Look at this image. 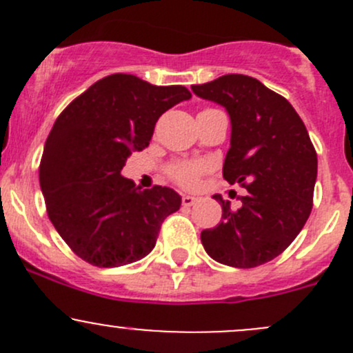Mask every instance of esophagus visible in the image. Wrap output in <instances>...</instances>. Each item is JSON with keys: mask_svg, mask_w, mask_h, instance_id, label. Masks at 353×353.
I'll list each match as a JSON object with an SVG mask.
<instances>
[{"mask_svg": "<svg viewBox=\"0 0 353 353\" xmlns=\"http://www.w3.org/2000/svg\"><path fill=\"white\" fill-rule=\"evenodd\" d=\"M198 201V198H194V196H191V194H184L183 196V206H193L194 203Z\"/></svg>", "mask_w": 353, "mask_h": 353, "instance_id": "34e87169", "label": "esophagus"}]
</instances>
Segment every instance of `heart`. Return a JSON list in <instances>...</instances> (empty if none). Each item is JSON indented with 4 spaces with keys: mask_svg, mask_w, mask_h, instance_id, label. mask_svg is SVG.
Returning a JSON list of instances; mask_svg holds the SVG:
<instances>
[{
    "mask_svg": "<svg viewBox=\"0 0 353 353\" xmlns=\"http://www.w3.org/2000/svg\"><path fill=\"white\" fill-rule=\"evenodd\" d=\"M203 172V163L198 162H186V163H177L170 169V176L176 183L181 186L193 188L198 183L199 174Z\"/></svg>",
    "mask_w": 353,
    "mask_h": 353,
    "instance_id": "obj_1",
    "label": "heart"
}]
</instances>
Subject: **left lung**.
Here are the masks:
<instances>
[{
  "mask_svg": "<svg viewBox=\"0 0 353 353\" xmlns=\"http://www.w3.org/2000/svg\"><path fill=\"white\" fill-rule=\"evenodd\" d=\"M191 90L225 108L232 130L222 172L248 191L239 210L213 196L222 205V222L203 230V248L234 268L265 265L285 251L311 215L318 157L307 130L290 102L256 78L223 74Z\"/></svg>",
  "mask_w": 353,
  "mask_h": 353,
  "instance_id": "8db88e82",
  "label": "left lung"
}]
</instances>
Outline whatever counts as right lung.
Listing matches in <instances>:
<instances>
[{
  "instance_id": "add662e5",
  "label": "right lung",
  "mask_w": 353,
  "mask_h": 353,
  "mask_svg": "<svg viewBox=\"0 0 353 353\" xmlns=\"http://www.w3.org/2000/svg\"><path fill=\"white\" fill-rule=\"evenodd\" d=\"M191 94L134 74L95 81L59 114L44 145L39 181L49 220L71 251L99 268H117L155 248L163 219L181 196L141 190L121 174L131 152L148 147L155 123Z\"/></svg>"
}]
</instances>
